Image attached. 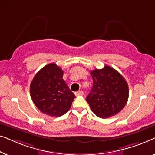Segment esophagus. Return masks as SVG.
Instances as JSON below:
<instances>
[{
    "label": "esophagus",
    "mask_w": 155,
    "mask_h": 155,
    "mask_svg": "<svg viewBox=\"0 0 155 155\" xmlns=\"http://www.w3.org/2000/svg\"><path fill=\"white\" fill-rule=\"evenodd\" d=\"M75 94L76 96H81V95L84 94V92H82V91L80 90V91H78V92H75Z\"/></svg>",
    "instance_id": "esophagus-1"
}]
</instances>
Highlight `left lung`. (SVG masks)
Instances as JSON below:
<instances>
[{"mask_svg": "<svg viewBox=\"0 0 155 155\" xmlns=\"http://www.w3.org/2000/svg\"><path fill=\"white\" fill-rule=\"evenodd\" d=\"M90 74L93 86L86 101L92 111L101 118L119 113L128 99L129 90L126 80L109 65H105L102 69H95Z\"/></svg>", "mask_w": 155, "mask_h": 155, "instance_id": "left-lung-1", "label": "left lung"}]
</instances>
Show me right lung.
<instances>
[{
  "instance_id": "1",
  "label": "right lung",
  "mask_w": 155,
  "mask_h": 155,
  "mask_svg": "<svg viewBox=\"0 0 155 155\" xmlns=\"http://www.w3.org/2000/svg\"><path fill=\"white\" fill-rule=\"evenodd\" d=\"M63 71L55 63L41 68L30 84V96L42 113L58 117L71 108L75 94L63 79Z\"/></svg>"
}]
</instances>
